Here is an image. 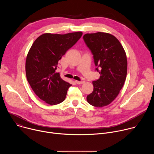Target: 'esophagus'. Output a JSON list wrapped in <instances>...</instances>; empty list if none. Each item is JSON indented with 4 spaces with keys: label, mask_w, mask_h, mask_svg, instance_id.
<instances>
[{
    "label": "esophagus",
    "mask_w": 154,
    "mask_h": 154,
    "mask_svg": "<svg viewBox=\"0 0 154 154\" xmlns=\"http://www.w3.org/2000/svg\"><path fill=\"white\" fill-rule=\"evenodd\" d=\"M75 83L76 84H77V85H80V84H82V83H83V82H82V81H78V80H75Z\"/></svg>",
    "instance_id": "esophagus-1"
}]
</instances>
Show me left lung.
Instances as JSON below:
<instances>
[{"label": "left lung", "mask_w": 154, "mask_h": 154, "mask_svg": "<svg viewBox=\"0 0 154 154\" xmlns=\"http://www.w3.org/2000/svg\"><path fill=\"white\" fill-rule=\"evenodd\" d=\"M83 38L93 55L96 71L100 74L99 79L93 82V91L86 99L94 106L102 107L115 100L124 84L126 54L119 40L111 34L87 33Z\"/></svg>", "instance_id": "left-lung-1"}]
</instances>
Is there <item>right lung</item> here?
<instances>
[{
	"label": "right lung",
	"instance_id": "right-lung-1",
	"mask_svg": "<svg viewBox=\"0 0 154 154\" xmlns=\"http://www.w3.org/2000/svg\"><path fill=\"white\" fill-rule=\"evenodd\" d=\"M82 32L64 35L45 33L34 41L26 62V77L34 93L54 105L63 102L72 85L56 72L58 61L81 38Z\"/></svg>",
	"mask_w": 154,
	"mask_h": 154
}]
</instances>
